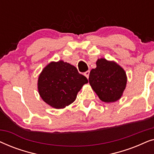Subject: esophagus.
Segmentation results:
<instances>
[{"label": "esophagus", "instance_id": "esophagus-1", "mask_svg": "<svg viewBox=\"0 0 154 154\" xmlns=\"http://www.w3.org/2000/svg\"><path fill=\"white\" fill-rule=\"evenodd\" d=\"M84 75H85V76L87 77L88 79V78H89V75H90V71L88 70V71H85V72L84 73Z\"/></svg>", "mask_w": 154, "mask_h": 154}]
</instances>
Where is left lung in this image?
<instances>
[{"mask_svg": "<svg viewBox=\"0 0 154 154\" xmlns=\"http://www.w3.org/2000/svg\"><path fill=\"white\" fill-rule=\"evenodd\" d=\"M96 64V68L90 73V85L103 102H116L121 98L125 88V71L115 62L103 58L97 61Z\"/></svg>", "mask_w": 154, "mask_h": 154, "instance_id": "left-lung-1", "label": "left lung"}]
</instances>
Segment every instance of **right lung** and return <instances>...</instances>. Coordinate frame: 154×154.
Returning a JSON list of instances; mask_svg holds the SVG:
<instances>
[{
    "label": "right lung",
    "mask_w": 154,
    "mask_h": 154,
    "mask_svg": "<svg viewBox=\"0 0 154 154\" xmlns=\"http://www.w3.org/2000/svg\"><path fill=\"white\" fill-rule=\"evenodd\" d=\"M88 79L70 64L59 61L45 66L38 81L41 98L50 106L62 109L74 102Z\"/></svg>",
    "instance_id": "obj_1"
}]
</instances>
